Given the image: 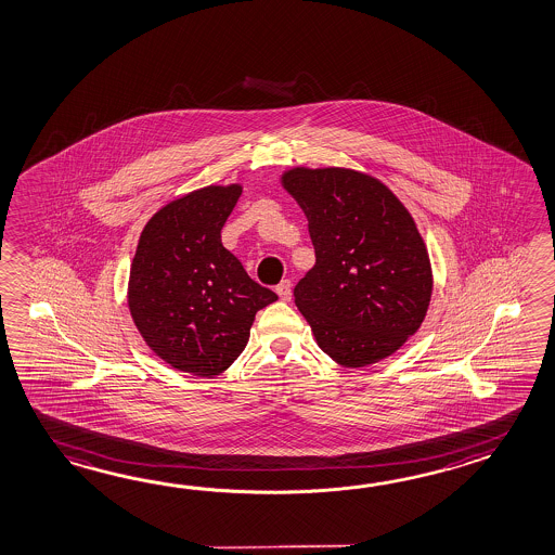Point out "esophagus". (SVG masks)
Here are the masks:
<instances>
[{
  "mask_svg": "<svg viewBox=\"0 0 555 555\" xmlns=\"http://www.w3.org/2000/svg\"><path fill=\"white\" fill-rule=\"evenodd\" d=\"M276 295L281 296V300L284 302H288L291 300V296H293V284L291 281H283V283L276 286Z\"/></svg>",
  "mask_w": 555,
  "mask_h": 555,
  "instance_id": "esophagus-1",
  "label": "esophagus"
}]
</instances>
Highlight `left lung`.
Instances as JSON below:
<instances>
[{
    "label": "left lung",
    "instance_id": "1",
    "mask_svg": "<svg viewBox=\"0 0 555 555\" xmlns=\"http://www.w3.org/2000/svg\"><path fill=\"white\" fill-rule=\"evenodd\" d=\"M281 181L302 207L317 253L295 302L318 346L344 367L391 356L423 324L433 293L413 217L362 171L293 168Z\"/></svg>",
    "mask_w": 555,
    "mask_h": 555
}]
</instances>
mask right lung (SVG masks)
<instances>
[{
  "mask_svg": "<svg viewBox=\"0 0 555 555\" xmlns=\"http://www.w3.org/2000/svg\"><path fill=\"white\" fill-rule=\"evenodd\" d=\"M241 192L231 183L178 197L138 241L128 308L152 351L180 372L223 374L245 350L255 314L279 298L221 243Z\"/></svg>",
  "mask_w": 555,
  "mask_h": 555,
  "instance_id": "obj_1",
  "label": "right lung"
}]
</instances>
